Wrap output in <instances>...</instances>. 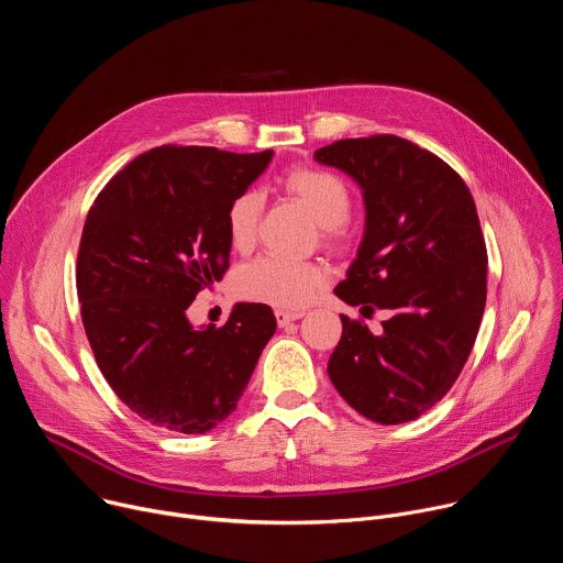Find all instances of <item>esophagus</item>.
<instances>
[{"label":"esophagus","mask_w":563,"mask_h":563,"mask_svg":"<svg viewBox=\"0 0 563 563\" xmlns=\"http://www.w3.org/2000/svg\"><path fill=\"white\" fill-rule=\"evenodd\" d=\"M276 323H278V328H285V325H289L291 320H298V318H302V313L300 311H285V309H276Z\"/></svg>","instance_id":"34e87169"}]
</instances>
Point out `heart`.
Segmentation results:
<instances>
[{"mask_svg":"<svg viewBox=\"0 0 563 563\" xmlns=\"http://www.w3.org/2000/svg\"><path fill=\"white\" fill-rule=\"evenodd\" d=\"M280 185L311 211L328 238L339 235L341 222H345L352 209L350 189L339 176L316 167H296L280 178ZM261 209L263 198L258 191H243L231 200L227 229L233 247L247 250L254 243ZM325 278L328 274L318 263L261 256L238 269L235 289L243 298L256 302L300 309L313 300Z\"/></svg>","mask_w":563,"mask_h":563,"instance_id":"1","label":"heart"}]
</instances>
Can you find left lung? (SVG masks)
Here are the masks:
<instances>
[{"label":"left lung","instance_id":"obj_1","mask_svg":"<svg viewBox=\"0 0 563 563\" xmlns=\"http://www.w3.org/2000/svg\"><path fill=\"white\" fill-rule=\"evenodd\" d=\"M313 159L363 194L365 229L334 294L387 309L383 332L341 316L328 374L383 426L419 419L459 378L486 309L488 254L470 189L441 157L396 135L339 140Z\"/></svg>","mask_w":563,"mask_h":563}]
</instances>
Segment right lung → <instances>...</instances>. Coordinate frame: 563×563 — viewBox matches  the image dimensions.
<instances>
[{"instance_id": "add662e5", "label": "right lung", "mask_w": 563, "mask_h": 563, "mask_svg": "<svg viewBox=\"0 0 563 563\" xmlns=\"http://www.w3.org/2000/svg\"><path fill=\"white\" fill-rule=\"evenodd\" d=\"M274 151L157 146L96 198L77 254V296L96 361L144 421L183 434L222 423L276 332L272 307L235 302L222 328H194L189 305L220 280L227 211Z\"/></svg>"}]
</instances>
